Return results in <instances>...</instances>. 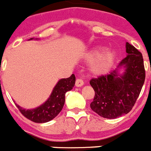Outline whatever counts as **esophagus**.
<instances>
[{"label":"esophagus","instance_id":"34e87169","mask_svg":"<svg viewBox=\"0 0 151 151\" xmlns=\"http://www.w3.org/2000/svg\"><path fill=\"white\" fill-rule=\"evenodd\" d=\"M83 81L81 79H77V80H76L75 86L77 87H81V86H82L83 85Z\"/></svg>","mask_w":151,"mask_h":151}]
</instances>
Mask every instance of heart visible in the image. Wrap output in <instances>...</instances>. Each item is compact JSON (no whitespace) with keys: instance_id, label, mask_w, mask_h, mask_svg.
<instances>
[{"instance_id":"heart-1","label":"heart","mask_w":151,"mask_h":151,"mask_svg":"<svg viewBox=\"0 0 151 151\" xmlns=\"http://www.w3.org/2000/svg\"><path fill=\"white\" fill-rule=\"evenodd\" d=\"M86 62H92L89 72L94 77H101L110 72L116 60V52L114 50H106L97 47L91 49L83 56Z\"/></svg>"}]
</instances>
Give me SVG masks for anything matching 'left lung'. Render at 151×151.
Segmentation results:
<instances>
[{"label":"left lung","mask_w":151,"mask_h":151,"mask_svg":"<svg viewBox=\"0 0 151 151\" xmlns=\"http://www.w3.org/2000/svg\"><path fill=\"white\" fill-rule=\"evenodd\" d=\"M126 57L114 70L89 82L95 91L91 109L104 118L115 119L128 114L145 83L142 53L128 42L126 43Z\"/></svg>","instance_id":"8db88e82"}]
</instances>
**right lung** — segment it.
<instances>
[{
	"mask_svg": "<svg viewBox=\"0 0 151 151\" xmlns=\"http://www.w3.org/2000/svg\"><path fill=\"white\" fill-rule=\"evenodd\" d=\"M39 40L38 38H30L28 40ZM75 76L72 74L68 78L60 79L50 94L47 101L41 105L33 108L25 109L16 104L20 112L28 119L35 123H47L52 120L59 114L63 108L65 101V93L73 89L75 85Z\"/></svg>",
	"mask_w": 151,
	"mask_h": 151,
	"instance_id": "1",
	"label": "right lung"
}]
</instances>
